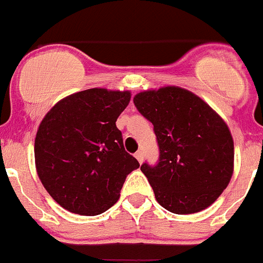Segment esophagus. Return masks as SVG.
<instances>
[{
  "label": "esophagus",
  "mask_w": 263,
  "mask_h": 263,
  "mask_svg": "<svg viewBox=\"0 0 263 263\" xmlns=\"http://www.w3.org/2000/svg\"><path fill=\"white\" fill-rule=\"evenodd\" d=\"M136 158H137V160H138L139 163H142V162H143V153L142 152H137L136 153Z\"/></svg>",
  "instance_id": "obj_1"
}]
</instances>
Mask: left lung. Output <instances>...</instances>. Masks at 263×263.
<instances>
[{
  "label": "left lung",
  "mask_w": 263,
  "mask_h": 263,
  "mask_svg": "<svg viewBox=\"0 0 263 263\" xmlns=\"http://www.w3.org/2000/svg\"><path fill=\"white\" fill-rule=\"evenodd\" d=\"M133 101L154 125L159 146L158 163L141 166L158 203L176 215L208 208L233 175L234 145L225 121L184 88L145 90Z\"/></svg>",
  "instance_id": "left-lung-1"
}]
</instances>
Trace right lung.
Wrapping results in <instances>:
<instances>
[{
    "label": "right lung",
    "mask_w": 263,
    "mask_h": 263,
    "mask_svg": "<svg viewBox=\"0 0 263 263\" xmlns=\"http://www.w3.org/2000/svg\"><path fill=\"white\" fill-rule=\"evenodd\" d=\"M129 101V90L92 88L60 100L42 120L34 145L36 173L64 210L83 216L105 212L139 167L116 126Z\"/></svg>",
    "instance_id": "add662e5"
}]
</instances>
